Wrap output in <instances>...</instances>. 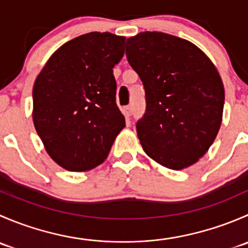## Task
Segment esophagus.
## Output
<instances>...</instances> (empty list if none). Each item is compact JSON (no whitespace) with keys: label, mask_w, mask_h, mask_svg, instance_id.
<instances>
[{"label":"esophagus","mask_w":248,"mask_h":248,"mask_svg":"<svg viewBox=\"0 0 248 248\" xmlns=\"http://www.w3.org/2000/svg\"><path fill=\"white\" fill-rule=\"evenodd\" d=\"M122 112H124V117H127V119H128V117L132 115V108L131 107H124V108L122 109Z\"/></svg>","instance_id":"obj_1"}]
</instances>
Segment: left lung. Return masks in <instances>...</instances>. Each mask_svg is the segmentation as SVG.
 <instances>
[{"instance_id": "left-lung-1", "label": "left lung", "mask_w": 248, "mask_h": 248, "mask_svg": "<svg viewBox=\"0 0 248 248\" xmlns=\"http://www.w3.org/2000/svg\"><path fill=\"white\" fill-rule=\"evenodd\" d=\"M126 55L146 94V112L137 124L142 150L172 170L193 166L222 124L224 86L216 66L193 43L163 32L129 37Z\"/></svg>"}]
</instances>
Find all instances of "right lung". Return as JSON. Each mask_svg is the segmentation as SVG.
<instances>
[{"mask_svg": "<svg viewBox=\"0 0 248 248\" xmlns=\"http://www.w3.org/2000/svg\"><path fill=\"white\" fill-rule=\"evenodd\" d=\"M126 37L90 32L61 46L33 84L32 120L52 161L69 171L103 163L124 127L112 68Z\"/></svg>", "mask_w": 248, "mask_h": 248, "instance_id": "right-lung-1", "label": "right lung"}]
</instances>
